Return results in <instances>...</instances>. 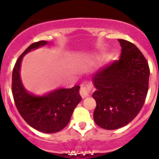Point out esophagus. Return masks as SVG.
<instances>
[{"mask_svg":"<svg viewBox=\"0 0 159 159\" xmlns=\"http://www.w3.org/2000/svg\"><path fill=\"white\" fill-rule=\"evenodd\" d=\"M91 91V85L89 84H84V85H81V89H80V94H81V98H84L89 96L90 92Z\"/></svg>","mask_w":159,"mask_h":159,"instance_id":"esophagus-1","label":"esophagus"}]
</instances>
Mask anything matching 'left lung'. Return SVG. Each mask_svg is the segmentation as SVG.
<instances>
[{"label":"left lung","mask_w":159,"mask_h":159,"mask_svg":"<svg viewBox=\"0 0 159 159\" xmlns=\"http://www.w3.org/2000/svg\"><path fill=\"white\" fill-rule=\"evenodd\" d=\"M121 47L118 61L93 76L97 89L94 120L99 127L115 130L131 122L145 102L150 69L148 61L131 42L118 39Z\"/></svg>","instance_id":"obj_1"}]
</instances>
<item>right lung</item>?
<instances>
[{
	"label": "right lung",
	"instance_id": "add662e5",
	"mask_svg": "<svg viewBox=\"0 0 159 159\" xmlns=\"http://www.w3.org/2000/svg\"><path fill=\"white\" fill-rule=\"evenodd\" d=\"M47 41H40L31 44L16 61L12 72V94L17 111L25 121L38 131L55 133L69 123L74 109L81 101L79 86L71 89H60L47 94L36 96L24 88L20 77V63L25 54Z\"/></svg>",
	"mask_w": 159,
	"mask_h": 159
}]
</instances>
